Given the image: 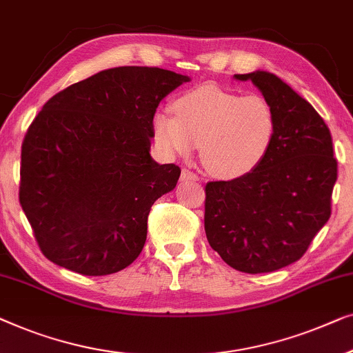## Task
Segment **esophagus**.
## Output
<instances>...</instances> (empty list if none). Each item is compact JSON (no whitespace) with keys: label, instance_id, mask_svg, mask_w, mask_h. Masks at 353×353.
Instances as JSON below:
<instances>
[{"label":"esophagus","instance_id":"esophagus-1","mask_svg":"<svg viewBox=\"0 0 353 353\" xmlns=\"http://www.w3.org/2000/svg\"><path fill=\"white\" fill-rule=\"evenodd\" d=\"M181 179H182V181H198V176L190 170H182Z\"/></svg>","mask_w":353,"mask_h":353}]
</instances>
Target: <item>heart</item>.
Instances as JSON below:
<instances>
[{
  "instance_id": "obj_1",
  "label": "heart",
  "mask_w": 353,
  "mask_h": 353,
  "mask_svg": "<svg viewBox=\"0 0 353 353\" xmlns=\"http://www.w3.org/2000/svg\"><path fill=\"white\" fill-rule=\"evenodd\" d=\"M176 117H153L155 139L163 150L185 157L195 145L206 170L217 177L250 174L265 160L276 132L274 107L259 94L225 91L205 84L174 102Z\"/></svg>"
}]
</instances>
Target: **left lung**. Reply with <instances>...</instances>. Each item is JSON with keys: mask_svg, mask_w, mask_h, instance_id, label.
Masks as SVG:
<instances>
[{"mask_svg": "<svg viewBox=\"0 0 353 353\" xmlns=\"http://www.w3.org/2000/svg\"><path fill=\"white\" fill-rule=\"evenodd\" d=\"M235 79L270 102L276 132L254 171L206 183L205 230L225 264L267 274L299 261L330 219L337 161L323 118L285 81L261 70Z\"/></svg>", "mask_w": 353, "mask_h": 353, "instance_id": "8db88e82", "label": "left lung"}]
</instances>
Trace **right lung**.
<instances>
[{
    "instance_id": "obj_1",
    "label": "right lung",
    "mask_w": 353,
    "mask_h": 353,
    "mask_svg": "<svg viewBox=\"0 0 353 353\" xmlns=\"http://www.w3.org/2000/svg\"><path fill=\"white\" fill-rule=\"evenodd\" d=\"M187 81L157 67H117L44 103L22 143L19 201L49 261L101 276L137 259L152 205L181 176L150 157L153 117Z\"/></svg>"
}]
</instances>
